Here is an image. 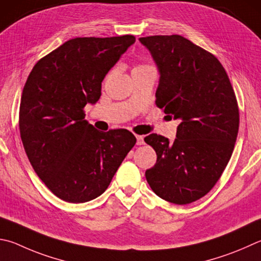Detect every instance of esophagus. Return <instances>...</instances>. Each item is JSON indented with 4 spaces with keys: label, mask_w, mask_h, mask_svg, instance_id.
<instances>
[{
    "label": "esophagus",
    "mask_w": 261,
    "mask_h": 261,
    "mask_svg": "<svg viewBox=\"0 0 261 261\" xmlns=\"http://www.w3.org/2000/svg\"><path fill=\"white\" fill-rule=\"evenodd\" d=\"M136 138H137V145H144L145 144L144 136H138V135H137Z\"/></svg>",
    "instance_id": "34e87169"
}]
</instances>
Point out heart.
Masks as SVG:
<instances>
[{
    "label": "heart",
    "mask_w": 261,
    "mask_h": 261,
    "mask_svg": "<svg viewBox=\"0 0 261 261\" xmlns=\"http://www.w3.org/2000/svg\"><path fill=\"white\" fill-rule=\"evenodd\" d=\"M145 67H147V66H138V67H136L135 69H138V68H145Z\"/></svg>",
    "instance_id": "heart-1"
}]
</instances>
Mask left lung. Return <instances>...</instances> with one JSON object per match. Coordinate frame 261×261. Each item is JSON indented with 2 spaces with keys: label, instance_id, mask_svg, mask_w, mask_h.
<instances>
[{
  "label": "left lung",
  "instance_id": "obj_1",
  "mask_svg": "<svg viewBox=\"0 0 261 261\" xmlns=\"http://www.w3.org/2000/svg\"><path fill=\"white\" fill-rule=\"evenodd\" d=\"M158 66L156 105L179 120L176 139L145 137L158 161L146 170L156 195L188 204L209 193L224 172L239 132V107L225 68L215 56L180 35L140 37Z\"/></svg>",
  "mask_w": 261,
  "mask_h": 261
}]
</instances>
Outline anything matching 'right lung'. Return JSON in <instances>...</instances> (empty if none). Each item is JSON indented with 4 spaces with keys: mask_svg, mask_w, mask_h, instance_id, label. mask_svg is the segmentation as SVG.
<instances>
[{
    "mask_svg": "<svg viewBox=\"0 0 261 261\" xmlns=\"http://www.w3.org/2000/svg\"><path fill=\"white\" fill-rule=\"evenodd\" d=\"M136 42L134 35L76 37L42 58L22 90L19 129L28 160L57 197L84 203L110 186L136 144L124 129L102 132L83 108L101 96V82Z\"/></svg>",
    "mask_w": 261,
    "mask_h": 261,
    "instance_id": "right-lung-1",
    "label": "right lung"
}]
</instances>
